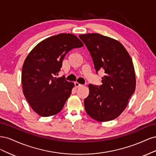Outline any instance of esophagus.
<instances>
[{"label": "esophagus", "instance_id": "esophagus-1", "mask_svg": "<svg viewBox=\"0 0 156 156\" xmlns=\"http://www.w3.org/2000/svg\"><path fill=\"white\" fill-rule=\"evenodd\" d=\"M74 84H75V87H76V88H78V87H82V86H83V84H79V83H77V82H75Z\"/></svg>", "mask_w": 156, "mask_h": 156}]
</instances>
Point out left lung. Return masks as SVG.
Returning <instances> with one entry per match:
<instances>
[{
  "label": "left lung",
  "instance_id": "obj_1",
  "mask_svg": "<svg viewBox=\"0 0 156 156\" xmlns=\"http://www.w3.org/2000/svg\"><path fill=\"white\" fill-rule=\"evenodd\" d=\"M92 56L96 73L103 69L102 84H89L84 108L93 119L107 122L115 119L125 109L135 92L134 66L129 53L119 41L98 33L79 35Z\"/></svg>",
  "mask_w": 156,
  "mask_h": 156
}]
</instances>
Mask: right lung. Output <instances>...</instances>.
<instances>
[{
	"mask_svg": "<svg viewBox=\"0 0 156 156\" xmlns=\"http://www.w3.org/2000/svg\"><path fill=\"white\" fill-rule=\"evenodd\" d=\"M83 46L76 36L59 34L41 41L28 55L22 69L23 90L30 107L39 115L53 116L62 109L74 84L56 75L66 55Z\"/></svg>",
	"mask_w": 156,
	"mask_h": 156,
	"instance_id": "right-lung-1",
	"label": "right lung"
}]
</instances>
